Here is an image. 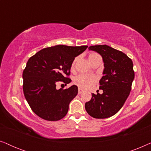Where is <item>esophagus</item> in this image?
<instances>
[{"label": "esophagus", "instance_id": "1", "mask_svg": "<svg viewBox=\"0 0 151 151\" xmlns=\"http://www.w3.org/2000/svg\"><path fill=\"white\" fill-rule=\"evenodd\" d=\"M84 91V90L81 88H78V94H81L82 92Z\"/></svg>", "mask_w": 151, "mask_h": 151}]
</instances>
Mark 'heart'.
I'll return each instance as SVG.
<instances>
[{"label":"heart","instance_id":"heart-1","mask_svg":"<svg viewBox=\"0 0 151 151\" xmlns=\"http://www.w3.org/2000/svg\"><path fill=\"white\" fill-rule=\"evenodd\" d=\"M98 55L96 53H91L88 55V59L91 58L94 55ZM76 59H74L73 63L71 64V69H73L74 67V65H75ZM96 82V78L93 76H89V75H84V74H80L78 76H76L74 79V83L76 85L80 86L81 88H91V86L94 85V84Z\"/></svg>","mask_w":151,"mask_h":151}]
</instances>
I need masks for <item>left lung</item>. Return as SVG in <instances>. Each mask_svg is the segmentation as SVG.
Masks as SVG:
<instances>
[{
    "instance_id": "obj_1",
    "label": "left lung",
    "mask_w": 151,
    "mask_h": 151,
    "mask_svg": "<svg viewBox=\"0 0 151 151\" xmlns=\"http://www.w3.org/2000/svg\"><path fill=\"white\" fill-rule=\"evenodd\" d=\"M88 49L102 55L104 69L99 87L103 93H92L85 109L94 118H107L120 110L129 96L135 77L133 64L124 53L108 45H94Z\"/></svg>"
}]
</instances>
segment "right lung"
Masks as SVG:
<instances>
[{"label":"right lung","mask_w":151,"mask_h":151,"mask_svg":"<svg viewBox=\"0 0 151 151\" xmlns=\"http://www.w3.org/2000/svg\"><path fill=\"white\" fill-rule=\"evenodd\" d=\"M56 45L41 49L27 63L22 73L24 96L32 110L43 119L58 121L69 110V104L77 96L78 86L56 89V84L71 82L70 69L74 58L87 48Z\"/></svg>","instance_id":"add662e5"}]
</instances>
